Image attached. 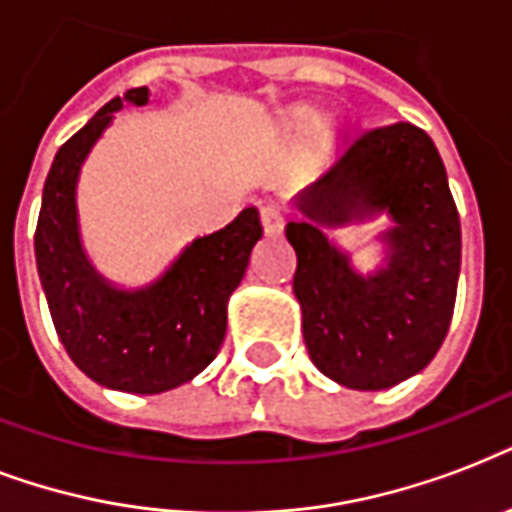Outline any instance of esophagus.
<instances>
[{
  "instance_id": "34e87169",
  "label": "esophagus",
  "mask_w": 512,
  "mask_h": 512,
  "mask_svg": "<svg viewBox=\"0 0 512 512\" xmlns=\"http://www.w3.org/2000/svg\"><path fill=\"white\" fill-rule=\"evenodd\" d=\"M260 223L268 236H279L284 231V215L276 207H263L260 209Z\"/></svg>"
}]
</instances>
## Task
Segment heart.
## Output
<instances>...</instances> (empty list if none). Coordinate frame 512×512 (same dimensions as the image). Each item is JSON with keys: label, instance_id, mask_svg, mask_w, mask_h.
<instances>
[{"label": "heart", "instance_id": "heart-1", "mask_svg": "<svg viewBox=\"0 0 512 512\" xmlns=\"http://www.w3.org/2000/svg\"><path fill=\"white\" fill-rule=\"evenodd\" d=\"M308 119H311V114L305 111V108H300V111H295L292 114V124L295 127H303V124H308ZM329 138V127L327 124H319V140H327Z\"/></svg>", "mask_w": 512, "mask_h": 512}]
</instances>
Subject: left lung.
<instances>
[{
  "label": "left lung",
  "mask_w": 512,
  "mask_h": 512,
  "mask_svg": "<svg viewBox=\"0 0 512 512\" xmlns=\"http://www.w3.org/2000/svg\"><path fill=\"white\" fill-rule=\"evenodd\" d=\"M300 220L295 297L319 372L345 388L385 390L422 372L452 324L462 233L441 156L409 122L361 132L337 162L295 196ZM388 211L389 260L369 277L326 239L324 227Z\"/></svg>",
  "instance_id": "obj_1"
}]
</instances>
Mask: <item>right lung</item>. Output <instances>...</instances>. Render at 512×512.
<instances>
[{"label": "right lung", "instance_id": "1", "mask_svg": "<svg viewBox=\"0 0 512 512\" xmlns=\"http://www.w3.org/2000/svg\"><path fill=\"white\" fill-rule=\"evenodd\" d=\"M124 103L146 106L148 87L106 103L55 154L44 180L34 249L52 324L71 361L106 388L148 396L193 380L217 356L228 297L244 279L263 225L257 209L247 207L223 231L191 241L154 284H108L82 249L76 180Z\"/></svg>", "mask_w": 512, "mask_h": 512}]
</instances>
